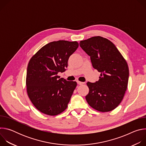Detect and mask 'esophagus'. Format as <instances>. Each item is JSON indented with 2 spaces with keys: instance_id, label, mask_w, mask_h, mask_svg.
<instances>
[{
  "instance_id": "esophagus-1",
  "label": "esophagus",
  "mask_w": 146,
  "mask_h": 146,
  "mask_svg": "<svg viewBox=\"0 0 146 146\" xmlns=\"http://www.w3.org/2000/svg\"><path fill=\"white\" fill-rule=\"evenodd\" d=\"M77 84H78V85H81V84H84V82H81V81H77Z\"/></svg>"
}]
</instances>
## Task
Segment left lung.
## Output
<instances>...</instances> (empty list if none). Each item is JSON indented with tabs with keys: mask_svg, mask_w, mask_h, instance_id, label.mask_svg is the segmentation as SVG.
I'll list each match as a JSON object with an SVG mask.
<instances>
[{
	"mask_svg": "<svg viewBox=\"0 0 146 146\" xmlns=\"http://www.w3.org/2000/svg\"><path fill=\"white\" fill-rule=\"evenodd\" d=\"M80 46L91 58L93 68L100 72L95 82H88L86 99L94 109L108 112L115 109L127 88L129 68L115 45L106 38L95 36L81 41Z\"/></svg>",
	"mask_w": 146,
	"mask_h": 146,
	"instance_id": "obj_1",
	"label": "left lung"
}]
</instances>
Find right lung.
<instances>
[{
    "instance_id": "add662e5",
    "label": "right lung",
    "mask_w": 146,
    "mask_h": 146,
    "mask_svg": "<svg viewBox=\"0 0 146 146\" xmlns=\"http://www.w3.org/2000/svg\"><path fill=\"white\" fill-rule=\"evenodd\" d=\"M78 47L77 41H52L30 59L27 72V93L40 112L56 115L67 108L77 82L60 78L58 73L66 70L70 56Z\"/></svg>"
}]
</instances>
